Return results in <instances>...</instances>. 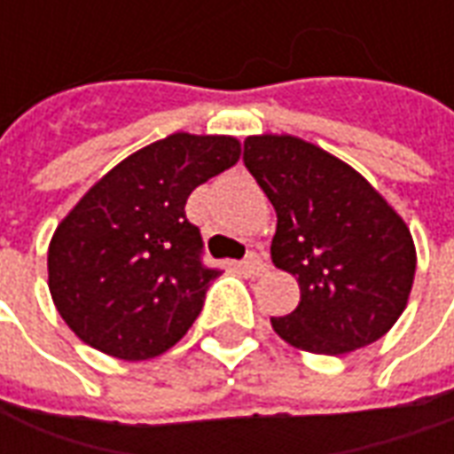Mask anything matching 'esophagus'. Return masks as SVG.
<instances>
[{
  "mask_svg": "<svg viewBox=\"0 0 454 454\" xmlns=\"http://www.w3.org/2000/svg\"><path fill=\"white\" fill-rule=\"evenodd\" d=\"M243 267H246L250 275H262V272H265V270H267L265 260L257 255V253H250V255H247L246 260H243Z\"/></svg>",
  "mask_w": 454,
  "mask_h": 454,
  "instance_id": "obj_1",
  "label": "esophagus"
}]
</instances>
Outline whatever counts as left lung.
<instances>
[{"label": "left lung", "mask_w": 454, "mask_h": 454, "mask_svg": "<svg viewBox=\"0 0 454 454\" xmlns=\"http://www.w3.org/2000/svg\"><path fill=\"white\" fill-rule=\"evenodd\" d=\"M243 162L277 211L272 262L301 301L272 318L279 338L342 355L396 324L416 275L409 228L360 172L294 136H250Z\"/></svg>", "instance_id": "obj_1"}]
</instances>
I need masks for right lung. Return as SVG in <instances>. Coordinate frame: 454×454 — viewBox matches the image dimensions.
<instances>
[{
    "mask_svg": "<svg viewBox=\"0 0 454 454\" xmlns=\"http://www.w3.org/2000/svg\"><path fill=\"white\" fill-rule=\"evenodd\" d=\"M231 136L175 133L106 172L48 247V286L74 335L119 360L169 350L197 321L218 267L184 214L189 194L233 168Z\"/></svg>",
    "mask_w": 454,
    "mask_h": 454,
    "instance_id": "obj_1",
    "label": "right lung"
}]
</instances>
